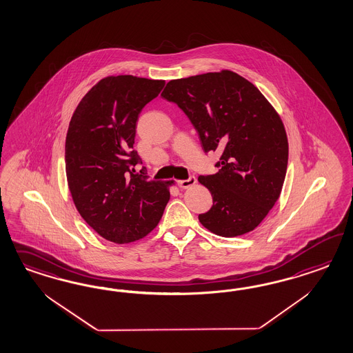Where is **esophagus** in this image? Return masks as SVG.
<instances>
[{
    "mask_svg": "<svg viewBox=\"0 0 353 353\" xmlns=\"http://www.w3.org/2000/svg\"><path fill=\"white\" fill-rule=\"evenodd\" d=\"M177 183L181 189H188V188H190V186L196 183V179L194 176H190L188 180H180Z\"/></svg>",
    "mask_w": 353,
    "mask_h": 353,
    "instance_id": "1",
    "label": "esophagus"
}]
</instances>
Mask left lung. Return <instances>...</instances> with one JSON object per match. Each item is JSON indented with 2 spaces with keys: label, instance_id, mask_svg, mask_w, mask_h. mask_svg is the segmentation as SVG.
I'll list each match as a JSON object with an SVG mask.
<instances>
[{
  "label": "left lung",
  "instance_id": "left-lung-1",
  "mask_svg": "<svg viewBox=\"0 0 353 353\" xmlns=\"http://www.w3.org/2000/svg\"><path fill=\"white\" fill-rule=\"evenodd\" d=\"M161 97L190 119L204 152H221L219 172L198 177L214 199L201 224L228 238L254 230L277 202L288 170L289 142L274 107L229 70L171 80Z\"/></svg>",
  "mask_w": 353,
  "mask_h": 353
}]
</instances>
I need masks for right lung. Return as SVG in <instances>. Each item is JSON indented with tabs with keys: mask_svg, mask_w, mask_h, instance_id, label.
<instances>
[{
	"mask_svg": "<svg viewBox=\"0 0 353 353\" xmlns=\"http://www.w3.org/2000/svg\"><path fill=\"white\" fill-rule=\"evenodd\" d=\"M164 84L107 76L83 97L68 125L65 174L72 201L86 224L118 245L149 234L170 201L173 181L133 173L142 163L133 149L139 112Z\"/></svg>",
	"mask_w": 353,
	"mask_h": 353,
	"instance_id": "add662e5",
	"label": "right lung"
}]
</instances>
